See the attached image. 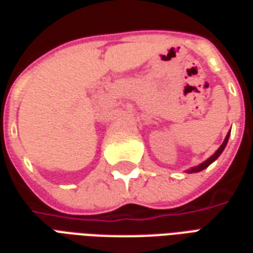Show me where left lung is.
Here are the masks:
<instances>
[{"label":"left lung","mask_w":253,"mask_h":253,"mask_svg":"<svg viewBox=\"0 0 253 253\" xmlns=\"http://www.w3.org/2000/svg\"><path fill=\"white\" fill-rule=\"evenodd\" d=\"M229 136H230V130H229V133L226 134V137H225L224 143H222V144L220 145V148L217 149V151H215L214 154H213V155H211V156H210L209 159H206V160H205V162H204V163H201V165L195 166V167H191V169H187L186 172H189V174H193V172H200V171H202V169H206V167H209V166L211 165V163H213L214 160L218 159V156H220V155L222 154V151H224L225 147H226V144H228V140H229Z\"/></svg>","instance_id":"8db88e82"}]
</instances>
